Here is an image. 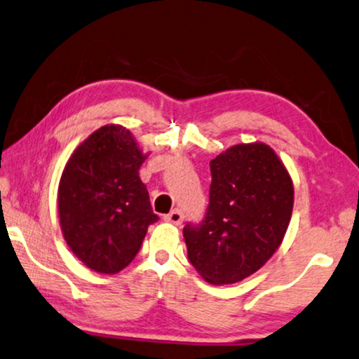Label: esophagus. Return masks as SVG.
I'll list each match as a JSON object with an SVG mask.
<instances>
[{
  "instance_id": "34e87169",
  "label": "esophagus",
  "mask_w": 359,
  "mask_h": 359,
  "mask_svg": "<svg viewBox=\"0 0 359 359\" xmlns=\"http://www.w3.org/2000/svg\"><path fill=\"white\" fill-rule=\"evenodd\" d=\"M164 220L170 222V224H174V225H182V222H184V214H182L180 209H174V210H170L166 217H164Z\"/></svg>"
}]
</instances>
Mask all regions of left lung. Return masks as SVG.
I'll return each mask as SVG.
<instances>
[{"label": "left lung", "instance_id": "obj_1", "mask_svg": "<svg viewBox=\"0 0 359 359\" xmlns=\"http://www.w3.org/2000/svg\"><path fill=\"white\" fill-rule=\"evenodd\" d=\"M209 206L187 224L189 260L210 284H233L265 265L286 235L294 206L291 175L265 144H241L210 161Z\"/></svg>", "mask_w": 359, "mask_h": 359}]
</instances>
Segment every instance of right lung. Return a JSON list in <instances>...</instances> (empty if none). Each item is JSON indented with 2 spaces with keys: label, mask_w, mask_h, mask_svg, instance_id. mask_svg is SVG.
<instances>
[{
  "label": "right lung",
  "mask_w": 359,
  "mask_h": 359,
  "mask_svg": "<svg viewBox=\"0 0 359 359\" xmlns=\"http://www.w3.org/2000/svg\"><path fill=\"white\" fill-rule=\"evenodd\" d=\"M145 158L126 128L108 124L68 159L59 184L60 229L88 269L121 271L159 219L139 177Z\"/></svg>",
  "instance_id": "right-lung-1"
}]
</instances>
